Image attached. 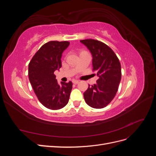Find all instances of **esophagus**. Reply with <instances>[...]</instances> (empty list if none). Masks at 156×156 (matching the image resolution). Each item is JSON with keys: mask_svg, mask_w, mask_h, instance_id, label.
I'll use <instances>...</instances> for the list:
<instances>
[{"mask_svg": "<svg viewBox=\"0 0 156 156\" xmlns=\"http://www.w3.org/2000/svg\"><path fill=\"white\" fill-rule=\"evenodd\" d=\"M72 82H73V84H77V83H79V81H78V80H76V79H73L72 80Z\"/></svg>", "mask_w": 156, "mask_h": 156, "instance_id": "esophagus-1", "label": "esophagus"}]
</instances>
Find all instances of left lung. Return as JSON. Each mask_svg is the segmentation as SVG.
I'll return each mask as SVG.
<instances>
[{"mask_svg":"<svg viewBox=\"0 0 156 156\" xmlns=\"http://www.w3.org/2000/svg\"><path fill=\"white\" fill-rule=\"evenodd\" d=\"M92 56L93 70L97 72L98 79L89 85L84 92V100L92 108H101L113 100L121 80L120 61L109 47L101 41L88 39L80 41Z\"/></svg>","mask_w":156,"mask_h":156,"instance_id":"obj_1","label":"left lung"}]
</instances>
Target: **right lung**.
<instances>
[{"label": "right lung", "mask_w": 156, "mask_h": 156, "mask_svg": "<svg viewBox=\"0 0 156 156\" xmlns=\"http://www.w3.org/2000/svg\"><path fill=\"white\" fill-rule=\"evenodd\" d=\"M69 45L67 41H51L42 45L29 64V78L42 105L51 110L63 108L68 103L72 83L59 84L54 74L62 66V53Z\"/></svg>", "instance_id": "obj_1"}]
</instances>
